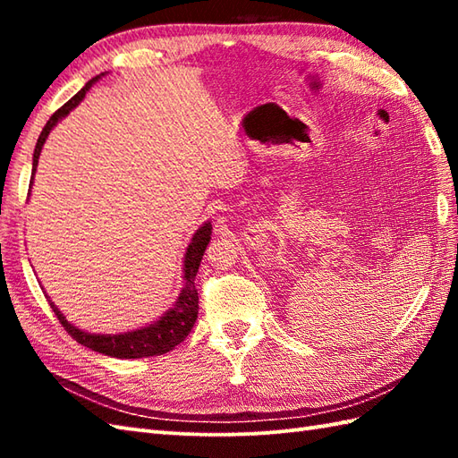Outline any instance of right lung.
I'll use <instances>...</instances> for the list:
<instances>
[{
	"instance_id": "add662e5",
	"label": "right lung",
	"mask_w": 458,
	"mask_h": 458,
	"mask_svg": "<svg viewBox=\"0 0 458 458\" xmlns=\"http://www.w3.org/2000/svg\"><path fill=\"white\" fill-rule=\"evenodd\" d=\"M104 72L94 76L92 81L86 82L84 89L81 92H76L71 100H68L63 108H58L51 118H48L47 125L43 128L41 135H38L37 145H35V153H33V171H37V163H38V155H41L43 145L48 138V133L55 128V125L61 122L66 114H71L76 106H79L86 92L92 89V84L102 79ZM33 184V179H31ZM212 234V224L204 222L202 226L194 232V236L191 240V244L187 248V254H184L182 261V279L184 285L182 291L179 293V299L174 301V305L159 317L157 320H153L151 325H145L141 328L130 330V333H120V335H94V333H86V330H81L79 327L71 325L63 317L58 307L51 303L55 315L58 318V323L64 327V330L71 335L76 343L94 350V352H100L112 358H148V356H159L169 352L177 344H181L184 338L189 336L191 328L197 323V315H199V293L197 287H194V277H197V271L200 266V259L204 256V250H207L208 242ZM51 301V299H48Z\"/></svg>"
}]
</instances>
